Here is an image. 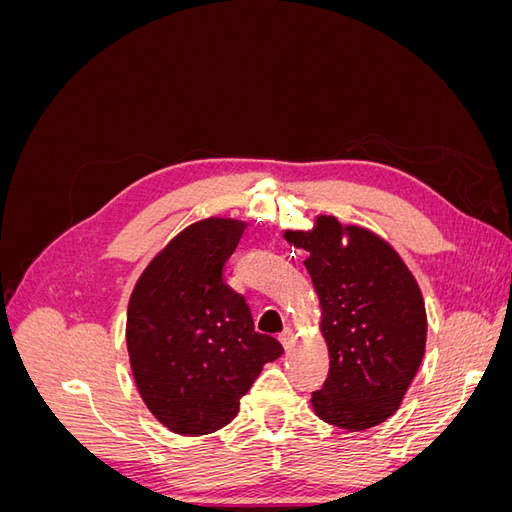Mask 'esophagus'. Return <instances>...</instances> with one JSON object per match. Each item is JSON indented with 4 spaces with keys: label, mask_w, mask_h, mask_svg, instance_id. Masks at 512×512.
Here are the masks:
<instances>
[{
    "label": "esophagus",
    "mask_w": 512,
    "mask_h": 512,
    "mask_svg": "<svg viewBox=\"0 0 512 512\" xmlns=\"http://www.w3.org/2000/svg\"><path fill=\"white\" fill-rule=\"evenodd\" d=\"M280 342H282V346L288 350V348L292 346V342H294V331H292V329H284V331L280 333Z\"/></svg>",
    "instance_id": "34e87169"
}]
</instances>
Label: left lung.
<instances>
[{"mask_svg":"<svg viewBox=\"0 0 512 512\" xmlns=\"http://www.w3.org/2000/svg\"><path fill=\"white\" fill-rule=\"evenodd\" d=\"M284 237L309 254L305 269L322 307L331 361L322 389L312 393L316 414L348 431L384 423L425 354L421 288L393 247L367 228L320 215L314 230Z\"/></svg>","mask_w":512,"mask_h":512,"instance_id":"1","label":"left lung"}]
</instances>
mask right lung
I'll return each instance as SVG.
<instances>
[{
  "mask_svg": "<svg viewBox=\"0 0 512 512\" xmlns=\"http://www.w3.org/2000/svg\"><path fill=\"white\" fill-rule=\"evenodd\" d=\"M245 224L196 222L149 262L128 305L132 374L149 412L181 436L228 425L262 365L284 348L254 331L250 305L224 284Z\"/></svg>",
  "mask_w": 512,
  "mask_h": 512,
  "instance_id": "1",
  "label": "right lung"
}]
</instances>
